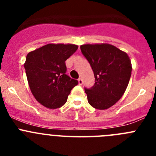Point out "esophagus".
Returning <instances> with one entry per match:
<instances>
[{
  "label": "esophagus",
  "instance_id": "34e87169",
  "mask_svg": "<svg viewBox=\"0 0 156 156\" xmlns=\"http://www.w3.org/2000/svg\"><path fill=\"white\" fill-rule=\"evenodd\" d=\"M78 83H79L80 85H82L83 84V80H82V78H79V79H78Z\"/></svg>",
  "mask_w": 156,
  "mask_h": 156
}]
</instances>
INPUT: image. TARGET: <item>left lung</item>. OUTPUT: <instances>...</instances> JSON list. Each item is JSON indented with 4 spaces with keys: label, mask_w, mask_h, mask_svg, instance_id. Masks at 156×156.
Wrapping results in <instances>:
<instances>
[{
    "label": "left lung",
    "mask_w": 156,
    "mask_h": 156,
    "mask_svg": "<svg viewBox=\"0 0 156 156\" xmlns=\"http://www.w3.org/2000/svg\"><path fill=\"white\" fill-rule=\"evenodd\" d=\"M81 52L93 69L95 83L85 88L89 104L104 110L121 98L131 76V62L126 52L108 44H83Z\"/></svg>",
    "instance_id": "1"
}]
</instances>
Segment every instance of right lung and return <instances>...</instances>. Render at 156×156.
<instances>
[{"instance_id": "obj_1", "label": "right lung", "mask_w": 156, "mask_h": 156, "mask_svg": "<svg viewBox=\"0 0 156 156\" xmlns=\"http://www.w3.org/2000/svg\"><path fill=\"white\" fill-rule=\"evenodd\" d=\"M75 44H49L28 53L24 64L32 94L42 105L51 109L66 102L76 80L66 74V61L76 52Z\"/></svg>"}]
</instances>
